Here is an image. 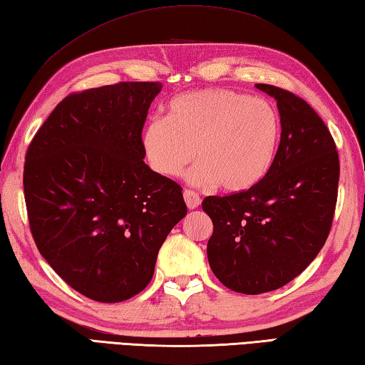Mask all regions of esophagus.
Instances as JSON below:
<instances>
[{"label": "esophagus", "mask_w": 365, "mask_h": 365, "mask_svg": "<svg viewBox=\"0 0 365 365\" xmlns=\"http://www.w3.org/2000/svg\"><path fill=\"white\" fill-rule=\"evenodd\" d=\"M184 200H186V205H187L190 210L197 208V207H199L200 203H202L200 195L197 194V192H194V190H189V189L184 190Z\"/></svg>", "instance_id": "esophagus-1"}]
</instances>
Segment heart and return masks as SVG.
Returning a JSON list of instances; mask_svg holds the SVG:
<instances>
[{
	"instance_id": "obj_1",
	"label": "heart",
	"mask_w": 365,
	"mask_h": 365,
	"mask_svg": "<svg viewBox=\"0 0 365 365\" xmlns=\"http://www.w3.org/2000/svg\"><path fill=\"white\" fill-rule=\"evenodd\" d=\"M280 117L271 102L232 89H202L176 96L166 118H153L143 131V147L153 170L175 178L187 173L194 186H220L242 192L258 184L276 160Z\"/></svg>"
}]
</instances>
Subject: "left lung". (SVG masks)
<instances>
[{"mask_svg": "<svg viewBox=\"0 0 365 365\" xmlns=\"http://www.w3.org/2000/svg\"><path fill=\"white\" fill-rule=\"evenodd\" d=\"M277 101L280 144L267 175L248 190L210 195V267L245 295L277 290L321 252L334 221L340 160L335 140L308 102L287 89L255 85Z\"/></svg>", "mask_w": 365, "mask_h": 365, "instance_id": "8db88e82", "label": "left lung"}]
</instances>
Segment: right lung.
<instances>
[{
	"label": "right lung",
	"instance_id": "add662e5",
	"mask_svg": "<svg viewBox=\"0 0 365 365\" xmlns=\"http://www.w3.org/2000/svg\"><path fill=\"white\" fill-rule=\"evenodd\" d=\"M158 81L73 93L29 145L24 194L41 257L81 295L118 303L149 285L160 247L187 213L182 189L144 163Z\"/></svg>",
	"mask_w": 365,
	"mask_h": 365
}]
</instances>
